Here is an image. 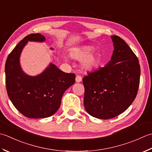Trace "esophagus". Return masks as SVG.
<instances>
[{"instance_id": "34e87169", "label": "esophagus", "mask_w": 152, "mask_h": 152, "mask_svg": "<svg viewBox=\"0 0 152 152\" xmlns=\"http://www.w3.org/2000/svg\"><path fill=\"white\" fill-rule=\"evenodd\" d=\"M75 80L77 83H80L82 81V77L79 76V75H77L76 76V78H75Z\"/></svg>"}]
</instances>
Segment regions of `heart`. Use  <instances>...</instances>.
Here are the masks:
<instances>
[{"label":"heart","instance_id":"b5f03b06","mask_svg":"<svg viewBox=\"0 0 152 152\" xmlns=\"http://www.w3.org/2000/svg\"><path fill=\"white\" fill-rule=\"evenodd\" d=\"M95 48L93 46L85 45L73 48L70 50V56L77 60H83L81 66L83 69L91 71L98 66L99 57L94 54Z\"/></svg>","mask_w":152,"mask_h":152}]
</instances>
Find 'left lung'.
<instances>
[{
	"label": "left lung",
	"mask_w": 152,
	"mask_h": 152,
	"mask_svg": "<svg viewBox=\"0 0 152 152\" xmlns=\"http://www.w3.org/2000/svg\"><path fill=\"white\" fill-rule=\"evenodd\" d=\"M114 50L104 67L84 77V106L91 116L113 118L124 112L137 96L140 67L137 56L123 39L111 37Z\"/></svg>",
	"instance_id": "left-lung-1"
}]
</instances>
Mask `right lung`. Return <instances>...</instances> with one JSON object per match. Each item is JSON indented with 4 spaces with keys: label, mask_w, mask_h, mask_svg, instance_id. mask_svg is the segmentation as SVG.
<instances>
[{
    "label": "right lung",
    "mask_w": 152,
    "mask_h": 152,
    "mask_svg": "<svg viewBox=\"0 0 152 152\" xmlns=\"http://www.w3.org/2000/svg\"><path fill=\"white\" fill-rule=\"evenodd\" d=\"M45 40L40 33L26 36L8 55L5 64L8 97L14 107L28 118H46L54 114L64 92L75 80V74L65 73L52 63L36 76L28 75L21 69L20 56L28 41L42 42Z\"/></svg>",
    "instance_id": "right-lung-1"
}]
</instances>
